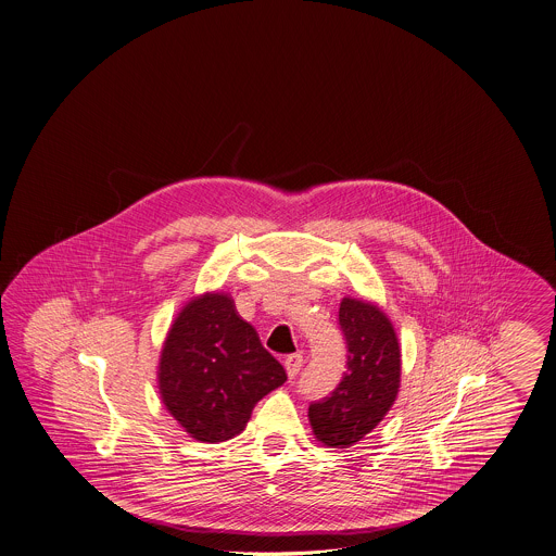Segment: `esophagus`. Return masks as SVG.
<instances>
[{
  "instance_id": "34e87169",
  "label": "esophagus",
  "mask_w": 556,
  "mask_h": 556,
  "mask_svg": "<svg viewBox=\"0 0 556 556\" xmlns=\"http://www.w3.org/2000/svg\"><path fill=\"white\" fill-rule=\"evenodd\" d=\"M286 374H288V378L292 380V378H296V374L301 371L302 367V355L301 353H292V355H288L285 359Z\"/></svg>"
}]
</instances>
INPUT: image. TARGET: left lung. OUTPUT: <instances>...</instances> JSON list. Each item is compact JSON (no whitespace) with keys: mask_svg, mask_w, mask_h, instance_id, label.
<instances>
[{"mask_svg":"<svg viewBox=\"0 0 556 556\" xmlns=\"http://www.w3.org/2000/svg\"><path fill=\"white\" fill-rule=\"evenodd\" d=\"M339 329L348 362L329 396L311 402L308 420L318 441L348 448L378 427L400 388V348L392 323L369 302L343 299Z\"/></svg>","mask_w":556,"mask_h":556,"instance_id":"1","label":"left lung"}]
</instances>
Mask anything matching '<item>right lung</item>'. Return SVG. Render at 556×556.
Masks as SVG:
<instances>
[{
    "mask_svg": "<svg viewBox=\"0 0 556 556\" xmlns=\"http://www.w3.org/2000/svg\"><path fill=\"white\" fill-rule=\"evenodd\" d=\"M160 394L192 439L222 443L245 429L255 404L282 386L285 367L225 294L189 302L166 337Z\"/></svg>",
    "mask_w": 556,
    "mask_h": 556,
    "instance_id": "1",
    "label": "right lung"
}]
</instances>
